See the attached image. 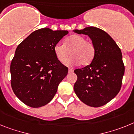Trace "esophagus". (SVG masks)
Listing matches in <instances>:
<instances>
[{
    "label": "esophagus",
    "instance_id": "obj_1",
    "mask_svg": "<svg viewBox=\"0 0 134 134\" xmlns=\"http://www.w3.org/2000/svg\"><path fill=\"white\" fill-rule=\"evenodd\" d=\"M72 72H74V69H72V68L69 69V73H72Z\"/></svg>",
    "mask_w": 134,
    "mask_h": 134
}]
</instances>
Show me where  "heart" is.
<instances>
[{"label": "heart", "instance_id": "obj_1", "mask_svg": "<svg viewBox=\"0 0 134 134\" xmlns=\"http://www.w3.org/2000/svg\"><path fill=\"white\" fill-rule=\"evenodd\" d=\"M54 53L59 62L65 63L69 56H72L67 64L69 65L86 66L91 63L96 54L94 44L91 41L79 34L67 37L64 44L57 43L54 46Z\"/></svg>", "mask_w": 134, "mask_h": 134}]
</instances>
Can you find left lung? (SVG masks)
Returning <instances> with one entry per match:
<instances>
[{"label": "left lung", "mask_w": 134, "mask_h": 134, "mask_svg": "<svg viewBox=\"0 0 134 134\" xmlns=\"http://www.w3.org/2000/svg\"><path fill=\"white\" fill-rule=\"evenodd\" d=\"M74 32L88 35L96 48L91 63L74 71L77 76L74 91L84 104L99 107L120 91L125 72L121 51L113 39L101 29L88 27Z\"/></svg>", "instance_id": "left-lung-1"}]
</instances>
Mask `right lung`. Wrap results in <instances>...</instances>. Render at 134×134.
<instances>
[{
	"mask_svg": "<svg viewBox=\"0 0 134 134\" xmlns=\"http://www.w3.org/2000/svg\"><path fill=\"white\" fill-rule=\"evenodd\" d=\"M68 34L49 28L36 30L16 48L10 71L11 87L19 99L33 108L52 100L68 68L56 57L54 46Z\"/></svg>",
	"mask_w": 134,
	"mask_h": 134,
	"instance_id": "right-lung-1",
	"label": "right lung"
}]
</instances>
